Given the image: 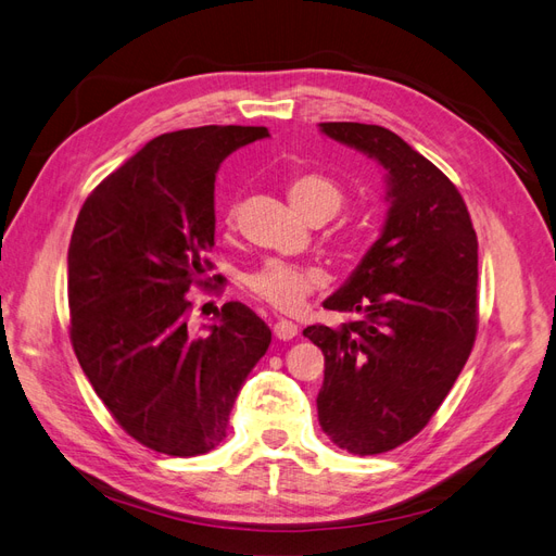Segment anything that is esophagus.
<instances>
[{
  "label": "esophagus",
  "mask_w": 556,
  "mask_h": 556,
  "mask_svg": "<svg viewBox=\"0 0 556 556\" xmlns=\"http://www.w3.org/2000/svg\"><path fill=\"white\" fill-rule=\"evenodd\" d=\"M274 333H276V339H280V341H292L294 336L299 333V327L292 323V319L278 317V323L274 325Z\"/></svg>",
  "instance_id": "34e87169"
}]
</instances>
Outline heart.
I'll return each mask as SVG.
<instances>
[{
	"instance_id": "obj_1",
	"label": "heart",
	"mask_w": 556,
	"mask_h": 556,
	"mask_svg": "<svg viewBox=\"0 0 556 556\" xmlns=\"http://www.w3.org/2000/svg\"><path fill=\"white\" fill-rule=\"evenodd\" d=\"M288 197L306 220H315L319 215L329 220L343 204V188L329 176L308 172L290 178ZM225 225H233V211L225 213ZM323 280L325 271L319 266L292 264L285 260H266L243 278L252 294L278 311H296Z\"/></svg>"
}]
</instances>
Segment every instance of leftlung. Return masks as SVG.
<instances>
[{"label":"left lung","instance_id":"left-lung-1","mask_svg":"<svg viewBox=\"0 0 556 556\" xmlns=\"http://www.w3.org/2000/svg\"><path fill=\"white\" fill-rule=\"evenodd\" d=\"M387 169L390 213L357 271L325 301L355 313L304 336L323 350L319 427L352 454L390 452L441 408L478 333V237L454 182L394 131L319 123Z\"/></svg>","mask_w":556,"mask_h":556}]
</instances>
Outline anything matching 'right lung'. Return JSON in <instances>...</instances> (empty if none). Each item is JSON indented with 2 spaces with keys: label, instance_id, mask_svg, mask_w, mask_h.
Listing matches in <instances>:
<instances>
[{
  "label": "right lung",
  "instance_id": "1",
  "mask_svg": "<svg viewBox=\"0 0 556 556\" xmlns=\"http://www.w3.org/2000/svg\"><path fill=\"white\" fill-rule=\"evenodd\" d=\"M266 127L206 125L148 141L83 204L66 257L70 339L97 396L134 441L194 457L225 439L229 413L271 343L241 301L217 311L208 333L190 327L188 290L215 243V174Z\"/></svg>",
  "mask_w": 556,
  "mask_h": 556
}]
</instances>
